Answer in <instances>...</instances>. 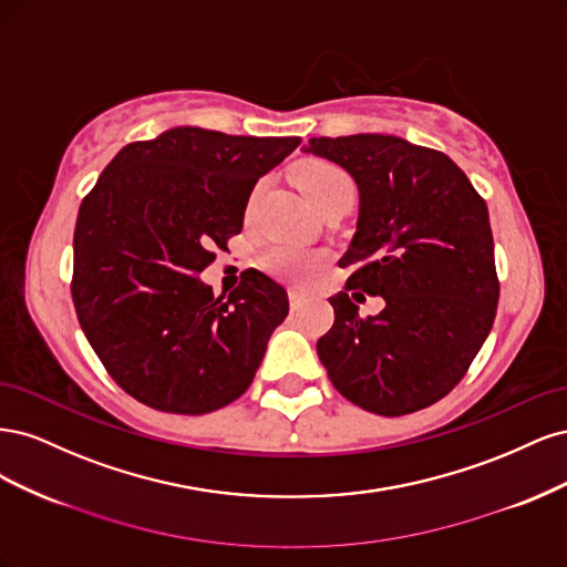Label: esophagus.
I'll return each mask as SVG.
<instances>
[{"label":"esophagus","instance_id":"esophagus-1","mask_svg":"<svg viewBox=\"0 0 567 567\" xmlns=\"http://www.w3.org/2000/svg\"><path fill=\"white\" fill-rule=\"evenodd\" d=\"M288 302H290V310H300L302 302H305V293H300V290L290 288L288 290Z\"/></svg>","mask_w":567,"mask_h":567}]
</instances>
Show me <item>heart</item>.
Returning a JSON list of instances; mask_svg holds the SVG:
<instances>
[{
  "label": "heart",
  "instance_id": "obj_1",
  "mask_svg": "<svg viewBox=\"0 0 567 567\" xmlns=\"http://www.w3.org/2000/svg\"><path fill=\"white\" fill-rule=\"evenodd\" d=\"M296 184L302 192V196L310 200L315 208H321L326 200H331L340 192L352 188V182L346 175V169H340L329 161L302 163L296 169ZM260 262L269 274H274V277L300 284L305 279H310V274L321 262V255L307 252L290 244H271L262 250Z\"/></svg>",
  "mask_w": 567,
  "mask_h": 567
}]
</instances>
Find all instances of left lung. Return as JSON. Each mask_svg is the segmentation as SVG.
I'll return each mask as SVG.
<instances>
[{
  "label": "left lung",
  "mask_w": 567,
  "mask_h": 567,
  "mask_svg": "<svg viewBox=\"0 0 567 567\" xmlns=\"http://www.w3.org/2000/svg\"><path fill=\"white\" fill-rule=\"evenodd\" d=\"M305 151L359 186L357 234L338 262L352 274L329 298L336 321L317 342L321 364L342 398L373 414L435 404L466 375L496 317L485 198L442 151L392 134L315 136ZM364 292L386 300L375 318L358 317Z\"/></svg>",
  "instance_id": "8db88e82"
}]
</instances>
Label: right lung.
Wrapping results in <instances>:
<instances>
[{
	"label": "right lung",
	"mask_w": 567,
	"mask_h": 567,
	"mask_svg": "<svg viewBox=\"0 0 567 567\" xmlns=\"http://www.w3.org/2000/svg\"><path fill=\"white\" fill-rule=\"evenodd\" d=\"M300 136L175 127L132 142L84 196L73 302L111 379L167 414H208L248 390L288 315L286 290L246 269L229 300L198 274L241 234L255 182Z\"/></svg>",
	"instance_id": "obj_1"
}]
</instances>
